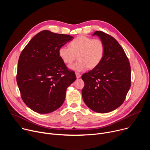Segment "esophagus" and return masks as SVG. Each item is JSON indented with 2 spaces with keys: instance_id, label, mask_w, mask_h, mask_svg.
I'll list each match as a JSON object with an SVG mask.
<instances>
[{
  "instance_id": "1",
  "label": "esophagus",
  "mask_w": 150,
  "mask_h": 150,
  "mask_svg": "<svg viewBox=\"0 0 150 150\" xmlns=\"http://www.w3.org/2000/svg\"><path fill=\"white\" fill-rule=\"evenodd\" d=\"M75 75H76V78H81V75L80 74L78 73V72H76V73H75Z\"/></svg>"
}]
</instances>
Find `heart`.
Here are the masks:
<instances>
[{
	"mask_svg": "<svg viewBox=\"0 0 150 150\" xmlns=\"http://www.w3.org/2000/svg\"><path fill=\"white\" fill-rule=\"evenodd\" d=\"M105 53V46L100 39L81 36L72 41L68 46H62L59 55L64 63H72L76 57L78 60L69 67L77 72L85 71L88 67L94 69L100 65Z\"/></svg>",
	"mask_w": 150,
	"mask_h": 150,
	"instance_id": "1",
	"label": "heart"
}]
</instances>
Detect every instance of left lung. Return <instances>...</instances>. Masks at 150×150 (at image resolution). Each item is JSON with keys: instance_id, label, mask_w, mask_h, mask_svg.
<instances>
[{"instance_id": "obj_1", "label": "left lung", "mask_w": 150, "mask_h": 150, "mask_svg": "<svg viewBox=\"0 0 150 150\" xmlns=\"http://www.w3.org/2000/svg\"><path fill=\"white\" fill-rule=\"evenodd\" d=\"M105 46L100 65L82 75L85 85L82 90L84 103L100 113L110 112L120 106L131 87V67L123 48L111 35L97 31Z\"/></svg>"}]
</instances>
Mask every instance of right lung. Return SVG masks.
I'll use <instances>...</instances> for the list:
<instances>
[{
  "mask_svg": "<svg viewBox=\"0 0 150 150\" xmlns=\"http://www.w3.org/2000/svg\"><path fill=\"white\" fill-rule=\"evenodd\" d=\"M71 35L44 30L36 34L21 52L16 82L24 103L46 114L63 104L67 88L76 78L59 55V49L72 41Z\"/></svg>",
  "mask_w": 150,
  "mask_h": 150,
  "instance_id": "right-lung-1",
  "label": "right lung"
}]
</instances>
